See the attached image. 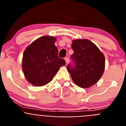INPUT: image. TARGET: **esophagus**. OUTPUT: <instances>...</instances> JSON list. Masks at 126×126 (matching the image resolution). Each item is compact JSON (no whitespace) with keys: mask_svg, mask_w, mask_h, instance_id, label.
Instances as JSON below:
<instances>
[{"mask_svg":"<svg viewBox=\"0 0 126 126\" xmlns=\"http://www.w3.org/2000/svg\"><path fill=\"white\" fill-rule=\"evenodd\" d=\"M65 63H66V64H68V62H69V58L68 57H65Z\"/></svg>","mask_w":126,"mask_h":126,"instance_id":"esophagus-1","label":"esophagus"}]
</instances>
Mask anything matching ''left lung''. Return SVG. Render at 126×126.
<instances>
[{
	"label": "left lung",
	"instance_id": "left-lung-1",
	"mask_svg": "<svg viewBox=\"0 0 126 126\" xmlns=\"http://www.w3.org/2000/svg\"><path fill=\"white\" fill-rule=\"evenodd\" d=\"M71 47L74 53L71 57L75 65L72 67L69 64L67 69L74 83L83 88L96 84L105 70V59L103 53L87 39L74 40Z\"/></svg>",
	"mask_w": 126,
	"mask_h": 126
}]
</instances>
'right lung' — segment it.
Listing matches in <instances>:
<instances>
[{"label": "right lung", "instance_id": "1", "mask_svg": "<svg viewBox=\"0 0 126 126\" xmlns=\"http://www.w3.org/2000/svg\"><path fill=\"white\" fill-rule=\"evenodd\" d=\"M54 36H42L24 50L22 69L26 79L33 85L42 86L48 84L60 67L65 65V61L58 56Z\"/></svg>", "mask_w": 126, "mask_h": 126}]
</instances>
